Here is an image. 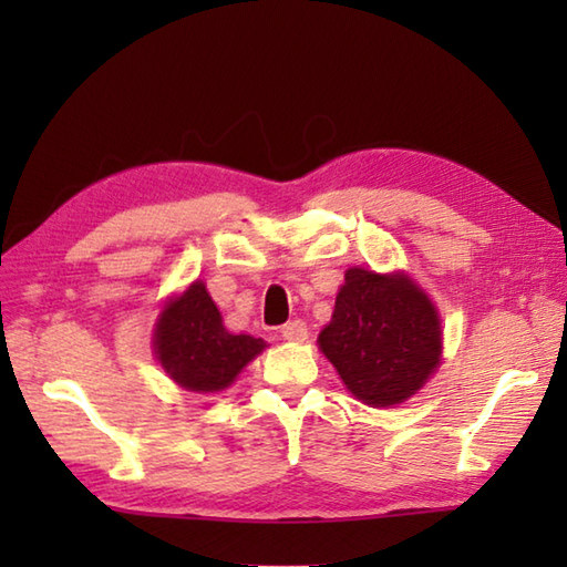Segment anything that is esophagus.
I'll return each mask as SVG.
<instances>
[{"instance_id":"obj_1","label":"esophagus","mask_w":567,"mask_h":567,"mask_svg":"<svg viewBox=\"0 0 567 567\" xmlns=\"http://www.w3.org/2000/svg\"><path fill=\"white\" fill-rule=\"evenodd\" d=\"M282 339L285 341H292V343H305L309 339L307 323L299 321V319L285 323V327H282Z\"/></svg>"}]
</instances>
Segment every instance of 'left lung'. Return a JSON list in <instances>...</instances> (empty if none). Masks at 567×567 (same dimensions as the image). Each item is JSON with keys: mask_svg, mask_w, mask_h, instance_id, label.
<instances>
[{"mask_svg": "<svg viewBox=\"0 0 567 567\" xmlns=\"http://www.w3.org/2000/svg\"><path fill=\"white\" fill-rule=\"evenodd\" d=\"M319 348L355 400L402 404L441 363V319L409 275L348 268Z\"/></svg>", "mask_w": 567, "mask_h": 567, "instance_id": "left-lung-1", "label": "left lung"}]
</instances>
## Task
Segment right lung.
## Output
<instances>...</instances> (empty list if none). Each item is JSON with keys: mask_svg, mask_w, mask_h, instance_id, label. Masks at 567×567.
I'll return each mask as SVG.
<instances>
[{"mask_svg": "<svg viewBox=\"0 0 567 567\" xmlns=\"http://www.w3.org/2000/svg\"><path fill=\"white\" fill-rule=\"evenodd\" d=\"M268 346L248 333L226 331L204 282L173 297L155 323L153 348L163 370L189 392H221Z\"/></svg>", "mask_w": 567, "mask_h": 567, "instance_id": "add662e5", "label": "right lung"}]
</instances>
